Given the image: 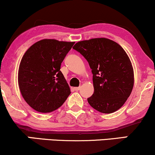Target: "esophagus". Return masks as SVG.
Returning a JSON list of instances; mask_svg holds the SVG:
<instances>
[{
	"instance_id": "obj_1",
	"label": "esophagus",
	"mask_w": 155,
	"mask_h": 155,
	"mask_svg": "<svg viewBox=\"0 0 155 155\" xmlns=\"http://www.w3.org/2000/svg\"><path fill=\"white\" fill-rule=\"evenodd\" d=\"M74 90H75V91H79L80 90V87H74Z\"/></svg>"
}]
</instances>
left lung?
Here are the masks:
<instances>
[{
  "label": "left lung",
  "instance_id": "1",
  "mask_svg": "<svg viewBox=\"0 0 155 155\" xmlns=\"http://www.w3.org/2000/svg\"><path fill=\"white\" fill-rule=\"evenodd\" d=\"M73 49L92 69L94 93L87 98L97 111L111 114L123 106L132 92L134 74L130 60L120 44L106 38L77 42Z\"/></svg>",
  "mask_w": 155,
  "mask_h": 155
}]
</instances>
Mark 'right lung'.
<instances>
[{
    "instance_id": "obj_1",
    "label": "right lung",
    "mask_w": 155,
    "mask_h": 155,
    "mask_svg": "<svg viewBox=\"0 0 155 155\" xmlns=\"http://www.w3.org/2000/svg\"><path fill=\"white\" fill-rule=\"evenodd\" d=\"M75 42L43 39L23 55L18 84L23 98L31 108L48 113L58 109L71 94L60 65Z\"/></svg>"
}]
</instances>
